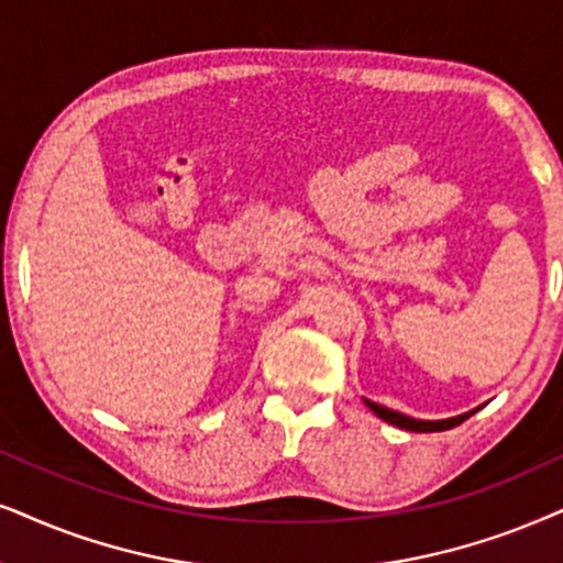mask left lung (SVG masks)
<instances>
[{
    "label": "left lung",
    "instance_id": "obj_1",
    "mask_svg": "<svg viewBox=\"0 0 563 563\" xmlns=\"http://www.w3.org/2000/svg\"><path fill=\"white\" fill-rule=\"evenodd\" d=\"M368 408H372L376 416L384 418L387 423L393 426H400L405 431H421V433H429V431H446V429H454V426H460L462 421H467V418L473 416V412H465V416H457V418H446V421H416V418L410 416H402V412L397 410H389L384 408V405H376L372 400H366Z\"/></svg>",
    "mask_w": 563,
    "mask_h": 563
}]
</instances>
